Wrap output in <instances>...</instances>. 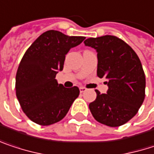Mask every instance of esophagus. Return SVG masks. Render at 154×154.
<instances>
[{"mask_svg":"<svg viewBox=\"0 0 154 154\" xmlns=\"http://www.w3.org/2000/svg\"><path fill=\"white\" fill-rule=\"evenodd\" d=\"M79 90L81 92H84V91H85L87 89L85 88V87H84V86H81V87H79Z\"/></svg>","mask_w":154,"mask_h":154,"instance_id":"1","label":"esophagus"}]
</instances>
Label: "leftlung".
<instances>
[{
	"label": "left lung",
	"instance_id": "1",
	"mask_svg": "<svg viewBox=\"0 0 154 154\" xmlns=\"http://www.w3.org/2000/svg\"><path fill=\"white\" fill-rule=\"evenodd\" d=\"M97 52V76L106 79V93H97L89 104L92 116L109 127H118L137 113L145 100L146 77L141 62L127 43L116 36L89 38L84 41Z\"/></svg>",
	"mask_w": 154,
	"mask_h": 154
}]
</instances>
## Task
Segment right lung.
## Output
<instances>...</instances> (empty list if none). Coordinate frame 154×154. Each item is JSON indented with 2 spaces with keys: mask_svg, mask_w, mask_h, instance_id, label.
<instances>
[{
  "mask_svg": "<svg viewBox=\"0 0 154 154\" xmlns=\"http://www.w3.org/2000/svg\"><path fill=\"white\" fill-rule=\"evenodd\" d=\"M85 38L50 30L23 54L16 76V93L23 113L37 124L47 126L61 121L78 97V87L65 88L55 76L63 70L68 52Z\"/></svg>",
  "mask_w": 154,
  "mask_h": 154,
  "instance_id": "right-lung-1",
  "label": "right lung"
}]
</instances>
